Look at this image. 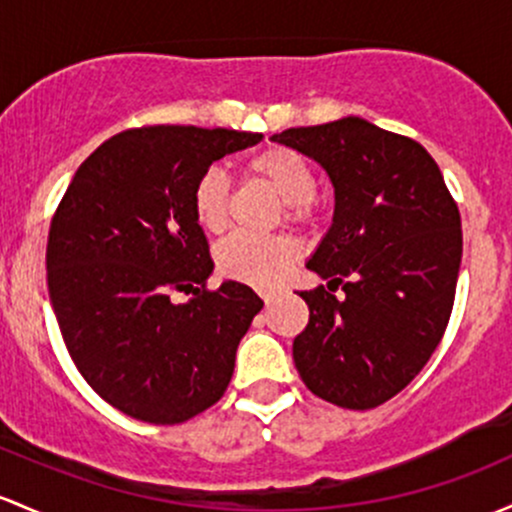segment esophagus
<instances>
[{
    "label": "esophagus",
    "instance_id": "esophagus-1",
    "mask_svg": "<svg viewBox=\"0 0 512 512\" xmlns=\"http://www.w3.org/2000/svg\"><path fill=\"white\" fill-rule=\"evenodd\" d=\"M260 296H262V301H265L267 303V306H269V303H272L274 301V296H277V291H260Z\"/></svg>",
    "mask_w": 512,
    "mask_h": 512
}]
</instances>
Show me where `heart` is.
I'll return each mask as SVG.
<instances>
[{
  "mask_svg": "<svg viewBox=\"0 0 512 512\" xmlns=\"http://www.w3.org/2000/svg\"><path fill=\"white\" fill-rule=\"evenodd\" d=\"M245 172L269 184L284 204V218L306 226L316 218V170L311 160L289 145H267L245 160ZM230 182L218 167L196 179L192 189L194 221L206 233H223L228 226ZM294 240L286 235L235 233L216 247V265L223 277L252 286H272L294 265Z\"/></svg>",
  "mask_w": 512,
  "mask_h": 512,
  "instance_id": "1",
  "label": "heart"
}]
</instances>
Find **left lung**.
Here are the masks:
<instances>
[{
  "instance_id": "obj_1",
  "label": "left lung",
  "mask_w": 512,
  "mask_h": 512,
  "mask_svg": "<svg viewBox=\"0 0 512 512\" xmlns=\"http://www.w3.org/2000/svg\"><path fill=\"white\" fill-rule=\"evenodd\" d=\"M274 138L318 160L335 187L333 226L308 260L330 282L299 294L296 369L323 401L369 411L406 389L445 335L462 262L457 201L418 140L357 116Z\"/></svg>"
}]
</instances>
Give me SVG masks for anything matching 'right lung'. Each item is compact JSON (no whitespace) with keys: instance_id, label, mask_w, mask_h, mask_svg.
I'll use <instances>...</instances> for the list:
<instances>
[{"instance_id":"obj_1","label":"right lung","mask_w":512,"mask_h":512,"mask_svg":"<svg viewBox=\"0 0 512 512\" xmlns=\"http://www.w3.org/2000/svg\"><path fill=\"white\" fill-rule=\"evenodd\" d=\"M260 140L230 128H128L82 162L53 213L48 291L67 352L131 418L184 423L228 389L262 301L238 282L209 289L192 189L213 162ZM172 290H192L193 301L172 304Z\"/></svg>"}]
</instances>
